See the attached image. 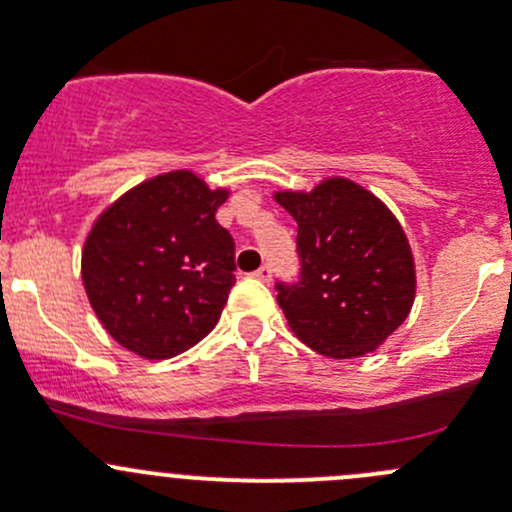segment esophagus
I'll list each match as a JSON object with an SVG mask.
<instances>
[{
	"label": "esophagus",
	"instance_id": "obj_1",
	"mask_svg": "<svg viewBox=\"0 0 512 512\" xmlns=\"http://www.w3.org/2000/svg\"><path fill=\"white\" fill-rule=\"evenodd\" d=\"M252 277H257V280L267 282V280H270V277H272V267L267 265V262H265V265H262L260 270H255V272H252Z\"/></svg>",
	"mask_w": 512,
	"mask_h": 512
}]
</instances>
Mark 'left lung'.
<instances>
[{
    "instance_id": "obj_1",
    "label": "left lung",
    "mask_w": 512,
    "mask_h": 512,
    "mask_svg": "<svg viewBox=\"0 0 512 512\" xmlns=\"http://www.w3.org/2000/svg\"><path fill=\"white\" fill-rule=\"evenodd\" d=\"M275 198L297 220L299 277L275 282L292 332L332 359L374 352L416 297L414 255L399 220L344 178Z\"/></svg>"
}]
</instances>
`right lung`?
I'll return each instance as SVG.
<instances>
[{
  "label": "right lung",
  "mask_w": 512,
  "mask_h": 512,
  "mask_svg": "<svg viewBox=\"0 0 512 512\" xmlns=\"http://www.w3.org/2000/svg\"><path fill=\"white\" fill-rule=\"evenodd\" d=\"M225 198L175 170L96 220L81 277L96 317L128 352L170 359L213 332L235 285V240L215 220Z\"/></svg>",
  "instance_id": "obj_1"
}]
</instances>
